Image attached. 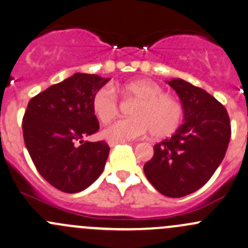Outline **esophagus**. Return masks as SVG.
Listing matches in <instances>:
<instances>
[{"instance_id": "obj_1", "label": "esophagus", "mask_w": 248, "mask_h": 248, "mask_svg": "<svg viewBox=\"0 0 248 248\" xmlns=\"http://www.w3.org/2000/svg\"><path fill=\"white\" fill-rule=\"evenodd\" d=\"M124 142H126V141H121V142H117V141H109L108 144H109V146H110V147H114V146H116V145H119V144H124Z\"/></svg>"}]
</instances>
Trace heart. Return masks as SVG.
I'll use <instances>...</instances> for the list:
<instances>
[{"label":"heart","mask_w":248,"mask_h":248,"mask_svg":"<svg viewBox=\"0 0 248 248\" xmlns=\"http://www.w3.org/2000/svg\"><path fill=\"white\" fill-rule=\"evenodd\" d=\"M117 90L138 102L131 110L133 117L117 120L104 129L103 135L109 141H128L150 132L155 139H163L173 134L181 126L184 115L181 102L164 93L155 82L132 80L117 87ZM91 107L96 117L107 124L119 113V98L111 88L102 87L93 93Z\"/></svg>","instance_id":"obj_1"}]
</instances>
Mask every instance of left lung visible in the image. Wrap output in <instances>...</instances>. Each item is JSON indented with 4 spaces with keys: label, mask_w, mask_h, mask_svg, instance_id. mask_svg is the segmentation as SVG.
Here are the masks:
<instances>
[{
    "label": "left lung",
    "mask_w": 248,
    "mask_h": 248,
    "mask_svg": "<svg viewBox=\"0 0 248 248\" xmlns=\"http://www.w3.org/2000/svg\"><path fill=\"white\" fill-rule=\"evenodd\" d=\"M184 110V124L169 139L155 145L144 172L168 197L195 192L210 179L223 160L232 129L225 107L207 91L181 78L168 80Z\"/></svg>",
    "instance_id": "1"
}]
</instances>
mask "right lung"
<instances>
[{"label":"right lung","mask_w":248,"mask_h":248,"mask_svg":"<svg viewBox=\"0 0 248 248\" xmlns=\"http://www.w3.org/2000/svg\"><path fill=\"white\" fill-rule=\"evenodd\" d=\"M108 80L75 74L28 102L22 119L25 145L39 173L62 192L87 189L106 165L108 144L82 139L100 128L91 100Z\"/></svg>","instance_id":"1"}]
</instances>
